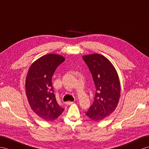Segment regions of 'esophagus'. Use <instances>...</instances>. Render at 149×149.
<instances>
[{
	"mask_svg": "<svg viewBox=\"0 0 149 149\" xmlns=\"http://www.w3.org/2000/svg\"><path fill=\"white\" fill-rule=\"evenodd\" d=\"M73 103H74V102H72V101H68V102H66V104L67 105H71V104H72Z\"/></svg>",
	"mask_w": 149,
	"mask_h": 149,
	"instance_id": "esophagus-1",
	"label": "esophagus"
}]
</instances>
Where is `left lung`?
I'll return each instance as SVG.
<instances>
[{
    "label": "left lung",
    "instance_id": "left-lung-1",
    "mask_svg": "<svg viewBox=\"0 0 149 149\" xmlns=\"http://www.w3.org/2000/svg\"><path fill=\"white\" fill-rule=\"evenodd\" d=\"M93 76L96 91L93 104L86 113L93 121H101L111 114L120 96V83L116 70L103 55L92 54L82 56Z\"/></svg>",
    "mask_w": 149,
    "mask_h": 149
}]
</instances>
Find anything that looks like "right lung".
<instances>
[{"label": "right lung", "mask_w": 149, "mask_h": 149, "mask_svg": "<svg viewBox=\"0 0 149 149\" xmlns=\"http://www.w3.org/2000/svg\"><path fill=\"white\" fill-rule=\"evenodd\" d=\"M64 61V57L60 55H44L31 65L26 77L29 104L33 111L46 121L55 120L64 111L56 100L52 83L56 68Z\"/></svg>", "instance_id": "obj_1"}]
</instances>
